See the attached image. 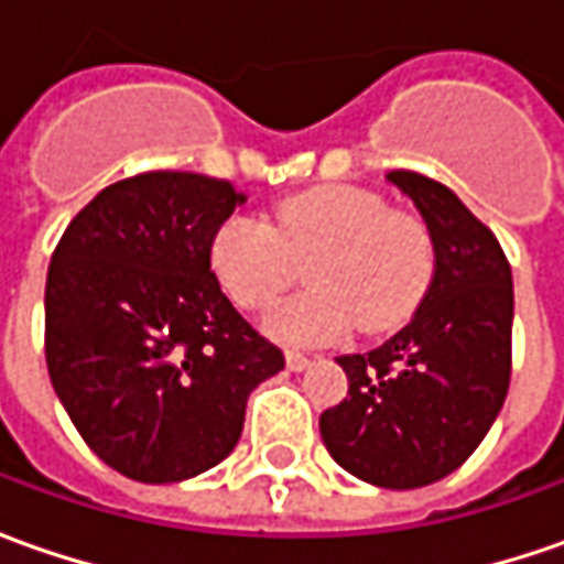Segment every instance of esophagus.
Returning <instances> with one entry per match:
<instances>
[{"label": "esophagus", "instance_id": "1", "mask_svg": "<svg viewBox=\"0 0 564 564\" xmlns=\"http://www.w3.org/2000/svg\"><path fill=\"white\" fill-rule=\"evenodd\" d=\"M285 367L294 370V373H301V370H307V367H311V358H304L301 351H285Z\"/></svg>", "mask_w": 564, "mask_h": 564}]
</instances>
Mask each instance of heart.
Returning <instances> with one entry per match:
<instances>
[{"label": "heart", "mask_w": 564, "mask_h": 564, "mask_svg": "<svg viewBox=\"0 0 564 564\" xmlns=\"http://www.w3.org/2000/svg\"><path fill=\"white\" fill-rule=\"evenodd\" d=\"M307 260L314 289L282 301L267 333L323 345L351 326L382 333L417 311L436 272V245L421 216L355 185H319L272 209L270 223L231 213L209 238V270L241 311H263Z\"/></svg>", "instance_id": "b5f03b06"}]
</instances>
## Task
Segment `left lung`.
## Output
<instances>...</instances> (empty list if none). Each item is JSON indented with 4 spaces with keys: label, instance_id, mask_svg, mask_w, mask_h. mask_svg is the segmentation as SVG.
Returning <instances> with one entry per match:
<instances>
[{
    "label": "left lung",
    "instance_id": "1",
    "mask_svg": "<svg viewBox=\"0 0 564 564\" xmlns=\"http://www.w3.org/2000/svg\"><path fill=\"white\" fill-rule=\"evenodd\" d=\"M426 219L436 272L411 323L367 355H341L348 395L319 414V436L348 474L386 489L448 477L484 443L511 379V267L452 191L395 169Z\"/></svg>",
    "mask_w": 564,
    "mask_h": 564
}]
</instances>
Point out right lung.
<instances>
[{
    "label": "right lung",
    "mask_w": 564,
    "mask_h": 564,
    "mask_svg": "<svg viewBox=\"0 0 564 564\" xmlns=\"http://www.w3.org/2000/svg\"><path fill=\"white\" fill-rule=\"evenodd\" d=\"M245 200L197 172L102 187L46 275V367L80 440L141 484H178L231 455L248 395L285 367L231 307L209 238Z\"/></svg>",
    "instance_id": "obj_1"
}]
</instances>
